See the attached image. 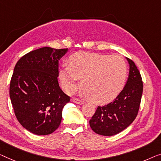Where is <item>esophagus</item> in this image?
I'll return each instance as SVG.
<instances>
[{"label": "esophagus", "instance_id": "obj_1", "mask_svg": "<svg viewBox=\"0 0 161 161\" xmlns=\"http://www.w3.org/2000/svg\"><path fill=\"white\" fill-rule=\"evenodd\" d=\"M73 102L75 103H76V104H80V105L84 104V101H83V100L79 99V98H74V99H73Z\"/></svg>", "mask_w": 161, "mask_h": 161}]
</instances>
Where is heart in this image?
I'll list each match as a JSON object with an SVG mask.
<instances>
[{"label": "heart", "instance_id": "b5f03b06", "mask_svg": "<svg viewBox=\"0 0 161 161\" xmlns=\"http://www.w3.org/2000/svg\"><path fill=\"white\" fill-rule=\"evenodd\" d=\"M127 74L126 63L119 56L77 52L69 58L59 71L61 87L72 93L81 79V87L87 97L96 104L112 101L121 92Z\"/></svg>", "mask_w": 161, "mask_h": 161}]
</instances>
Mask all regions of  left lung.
<instances>
[{
	"instance_id": "obj_1",
	"label": "left lung",
	"mask_w": 161,
	"mask_h": 161,
	"mask_svg": "<svg viewBox=\"0 0 161 161\" xmlns=\"http://www.w3.org/2000/svg\"><path fill=\"white\" fill-rule=\"evenodd\" d=\"M128 80L114 102L98 106L90 120V126L95 133L103 136H113L127 128L138 114L142 98L143 84L138 69L131 59Z\"/></svg>"
}]
</instances>
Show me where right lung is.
Returning <instances> with one entry per match:
<instances>
[{"mask_svg": "<svg viewBox=\"0 0 161 161\" xmlns=\"http://www.w3.org/2000/svg\"><path fill=\"white\" fill-rule=\"evenodd\" d=\"M68 48L44 47L28 53L16 63L9 95L21 125L37 135H47L58 128L62 111L70 97L59 87V60Z\"/></svg>", "mask_w": 161, "mask_h": 161, "instance_id": "add662e5", "label": "right lung"}]
</instances>
